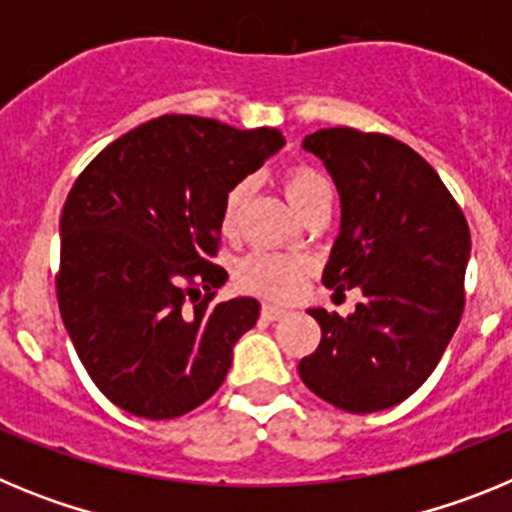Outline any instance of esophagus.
<instances>
[{"label":"esophagus","instance_id":"obj_1","mask_svg":"<svg viewBox=\"0 0 512 512\" xmlns=\"http://www.w3.org/2000/svg\"><path fill=\"white\" fill-rule=\"evenodd\" d=\"M261 315H264L266 320H279L284 318V315H289L287 307H279V305H271V302H264V307H261Z\"/></svg>","mask_w":512,"mask_h":512}]
</instances>
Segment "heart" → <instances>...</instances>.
<instances>
[{"label":"heart","instance_id":"b5f03b06","mask_svg":"<svg viewBox=\"0 0 512 512\" xmlns=\"http://www.w3.org/2000/svg\"><path fill=\"white\" fill-rule=\"evenodd\" d=\"M284 192H287V200L292 202V207L300 215H305L315 202L330 197V184L318 171L297 166V169H289L287 176H284ZM248 194H251V184L238 182L225 197L223 217H220V225H223L225 233H230L238 225V217H241ZM305 274L307 261L302 256L279 251H253L238 264L235 279L253 295L287 300L300 289Z\"/></svg>","mask_w":512,"mask_h":512}]
</instances>
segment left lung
<instances>
[{"label":"left lung","mask_w":512,"mask_h":512,"mask_svg":"<svg viewBox=\"0 0 512 512\" xmlns=\"http://www.w3.org/2000/svg\"><path fill=\"white\" fill-rule=\"evenodd\" d=\"M302 148L341 197V233L323 284L359 287L354 315L310 307L323 338L297 372L346 413H377L431 377L464 312L472 238L464 212L420 153L379 133L323 128Z\"/></svg>","instance_id":"8db88e82"}]
</instances>
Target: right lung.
Masks as SVG:
<instances>
[{
    "mask_svg": "<svg viewBox=\"0 0 512 512\" xmlns=\"http://www.w3.org/2000/svg\"><path fill=\"white\" fill-rule=\"evenodd\" d=\"M282 146L274 128L164 115L110 143L71 187L58 307L92 382L125 413L179 418L225 382L261 305H212L228 279L210 264L220 217L230 189Z\"/></svg>",
    "mask_w": 512,
    "mask_h": 512,
    "instance_id": "add662e5",
    "label": "right lung"
}]
</instances>
